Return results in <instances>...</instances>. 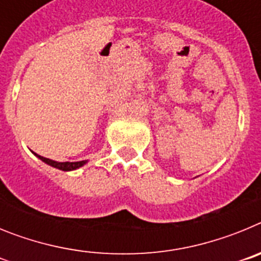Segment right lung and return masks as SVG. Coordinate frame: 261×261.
<instances>
[{
  "instance_id": "right-lung-1",
  "label": "right lung",
  "mask_w": 261,
  "mask_h": 261,
  "mask_svg": "<svg viewBox=\"0 0 261 261\" xmlns=\"http://www.w3.org/2000/svg\"><path fill=\"white\" fill-rule=\"evenodd\" d=\"M35 155L38 156L39 159H41L43 162L47 163V165L52 166V167H56L59 170H62V171H71V170H77V168L82 167L84 165H86L87 161H80V162H56V161H52L49 158H44V156L38 155L35 153Z\"/></svg>"
}]
</instances>
